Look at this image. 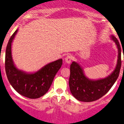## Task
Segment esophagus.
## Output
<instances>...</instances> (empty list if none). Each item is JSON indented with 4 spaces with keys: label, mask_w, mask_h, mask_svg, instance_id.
<instances>
[{
    "label": "esophagus",
    "mask_w": 124,
    "mask_h": 124,
    "mask_svg": "<svg viewBox=\"0 0 124 124\" xmlns=\"http://www.w3.org/2000/svg\"><path fill=\"white\" fill-rule=\"evenodd\" d=\"M72 58H72V55H71V54H68V55H67L66 57L65 58L66 63H68V64H70L71 61H72Z\"/></svg>",
    "instance_id": "1"
}]
</instances>
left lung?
Masks as SVG:
<instances>
[{"mask_svg": "<svg viewBox=\"0 0 124 124\" xmlns=\"http://www.w3.org/2000/svg\"><path fill=\"white\" fill-rule=\"evenodd\" d=\"M112 39L117 46L119 54L116 68L108 78L97 80H89L85 76L78 63L72 62L70 66V88L72 95L79 101L91 102L100 99L108 92L117 79L122 63L121 48L118 40L114 36H112Z\"/></svg>", "mask_w": 124, "mask_h": 124, "instance_id": "obj_1", "label": "left lung"}]
</instances>
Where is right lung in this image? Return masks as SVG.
I'll list each match as a JSON object with an SVG mask.
<instances>
[{"label": "right lung", "mask_w": 124, "mask_h": 124, "mask_svg": "<svg viewBox=\"0 0 124 124\" xmlns=\"http://www.w3.org/2000/svg\"><path fill=\"white\" fill-rule=\"evenodd\" d=\"M18 29L10 38L5 52L7 76L15 90L25 97L36 99L45 95L50 87L54 76L63 64L62 59L49 63L34 74H26L17 70L13 64L11 45Z\"/></svg>", "instance_id": "1"}]
</instances>
